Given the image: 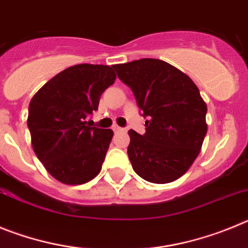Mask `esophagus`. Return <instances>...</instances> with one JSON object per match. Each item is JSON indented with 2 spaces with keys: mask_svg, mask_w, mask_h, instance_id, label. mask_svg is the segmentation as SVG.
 I'll return each instance as SVG.
<instances>
[{
  "mask_svg": "<svg viewBox=\"0 0 248 248\" xmlns=\"http://www.w3.org/2000/svg\"><path fill=\"white\" fill-rule=\"evenodd\" d=\"M113 131H114V133H120V131H125V129L120 128V126H118V125H114L113 126Z\"/></svg>",
  "mask_w": 248,
  "mask_h": 248,
  "instance_id": "34e87169",
  "label": "esophagus"
}]
</instances>
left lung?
<instances>
[{
    "mask_svg": "<svg viewBox=\"0 0 248 248\" xmlns=\"http://www.w3.org/2000/svg\"><path fill=\"white\" fill-rule=\"evenodd\" d=\"M113 68L146 118L145 134L129 130L128 156L134 171L149 183L175 181L198 157L207 133V107L199 88L190 77L160 59Z\"/></svg>",
    "mask_w": 248,
    "mask_h": 248,
    "instance_id": "obj_1",
    "label": "left lung"
}]
</instances>
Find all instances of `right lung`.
Masks as SVG:
<instances>
[{"mask_svg": "<svg viewBox=\"0 0 248 248\" xmlns=\"http://www.w3.org/2000/svg\"><path fill=\"white\" fill-rule=\"evenodd\" d=\"M113 68L77 64L48 80L31 99L27 125L39 161L54 179L80 185L99 174L113 130L92 126L100 95L114 83Z\"/></svg>", "mask_w": 248, "mask_h": 248, "instance_id": "obj_1", "label": "right lung"}]
</instances>
